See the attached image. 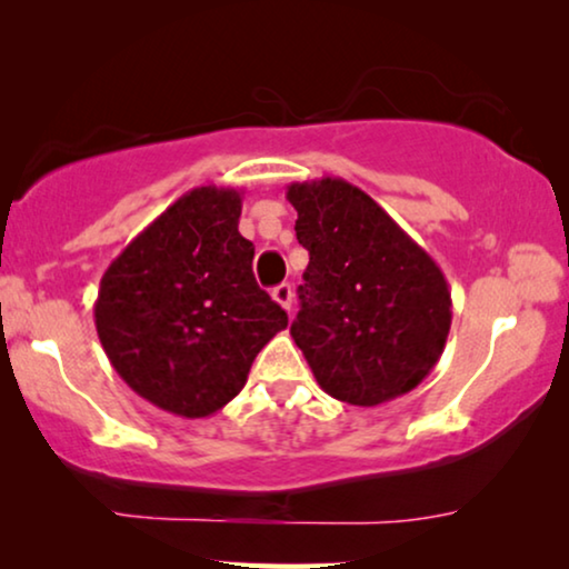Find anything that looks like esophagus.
I'll use <instances>...</instances> for the list:
<instances>
[{
	"label": "esophagus",
	"mask_w": 569,
	"mask_h": 569,
	"mask_svg": "<svg viewBox=\"0 0 569 569\" xmlns=\"http://www.w3.org/2000/svg\"><path fill=\"white\" fill-rule=\"evenodd\" d=\"M271 298H274L284 310H290V306H292V287L290 284H277L274 290H271Z\"/></svg>",
	"instance_id": "obj_1"
}]
</instances>
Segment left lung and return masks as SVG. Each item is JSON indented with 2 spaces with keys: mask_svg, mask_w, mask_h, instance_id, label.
Returning <instances> with one entry per match:
<instances>
[{
  "mask_svg": "<svg viewBox=\"0 0 569 569\" xmlns=\"http://www.w3.org/2000/svg\"><path fill=\"white\" fill-rule=\"evenodd\" d=\"M287 199L310 253L290 333L318 386L355 407L409 393L440 360L453 318L440 267L341 178L292 183Z\"/></svg>",
  "mask_w": 569,
  "mask_h": 569,
  "instance_id": "8db88e82",
  "label": "left lung"
}]
</instances>
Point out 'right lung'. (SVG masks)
I'll use <instances>...</instances> for the list:
<instances>
[{
  "instance_id": "add662e5",
  "label": "right lung",
  "mask_w": 569,
  "mask_h": 569,
  "mask_svg": "<svg viewBox=\"0 0 569 569\" xmlns=\"http://www.w3.org/2000/svg\"><path fill=\"white\" fill-rule=\"evenodd\" d=\"M236 189L199 186L147 224L100 279L96 329L131 391L170 415L220 411L287 313L256 284Z\"/></svg>"
}]
</instances>
